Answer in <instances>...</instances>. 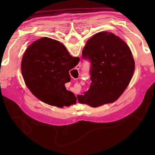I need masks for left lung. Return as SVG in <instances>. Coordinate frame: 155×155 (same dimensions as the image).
I'll list each match as a JSON object with an SVG mask.
<instances>
[{"mask_svg": "<svg viewBox=\"0 0 155 155\" xmlns=\"http://www.w3.org/2000/svg\"><path fill=\"white\" fill-rule=\"evenodd\" d=\"M90 62L91 83L79 103L97 107L116 101L129 84L134 71V61L127 44L117 36L101 32L91 38L82 51Z\"/></svg>", "mask_w": 155, "mask_h": 155, "instance_id": "obj_1", "label": "left lung"}]
</instances>
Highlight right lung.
<instances>
[{"mask_svg": "<svg viewBox=\"0 0 155 155\" xmlns=\"http://www.w3.org/2000/svg\"><path fill=\"white\" fill-rule=\"evenodd\" d=\"M80 61L69 54L58 41L44 37L26 50L21 62L25 84L36 97L52 106L62 108L76 103L77 98L66 89L71 81L69 71Z\"/></svg>", "mask_w": 155, "mask_h": 155, "instance_id": "obj_1", "label": "right lung"}]
</instances>
